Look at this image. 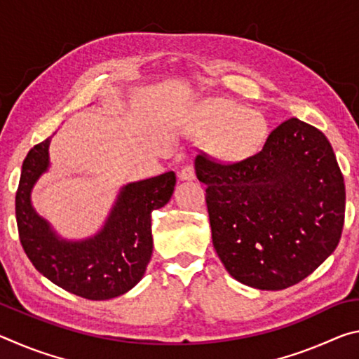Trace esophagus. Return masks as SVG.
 Segmentation results:
<instances>
[{"label":"esophagus","mask_w":359,"mask_h":359,"mask_svg":"<svg viewBox=\"0 0 359 359\" xmlns=\"http://www.w3.org/2000/svg\"><path fill=\"white\" fill-rule=\"evenodd\" d=\"M194 177H196V172H194V168L193 166H190V165H187V166H184L182 168V171L179 172V179L180 180H194Z\"/></svg>","instance_id":"obj_1"}]
</instances>
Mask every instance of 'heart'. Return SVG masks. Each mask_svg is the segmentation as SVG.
<instances>
[{
    "mask_svg": "<svg viewBox=\"0 0 359 359\" xmlns=\"http://www.w3.org/2000/svg\"><path fill=\"white\" fill-rule=\"evenodd\" d=\"M196 128L210 135V150L224 161L253 155L266 137V123L259 114L224 100H208L198 106Z\"/></svg>",
    "mask_w": 359,
    "mask_h": 359,
    "instance_id": "1",
    "label": "heart"
}]
</instances>
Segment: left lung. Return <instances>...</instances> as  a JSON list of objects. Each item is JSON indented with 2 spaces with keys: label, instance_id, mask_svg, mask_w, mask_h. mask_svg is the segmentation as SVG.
Masks as SVG:
<instances>
[{
  "label": "left lung",
  "instance_id": "8db88e82",
  "mask_svg": "<svg viewBox=\"0 0 359 359\" xmlns=\"http://www.w3.org/2000/svg\"><path fill=\"white\" fill-rule=\"evenodd\" d=\"M212 242L224 269L258 290H283L336 250L345 184L330 141L299 118L278 125L261 151L233 165L194 160Z\"/></svg>",
  "mask_w": 359,
  "mask_h": 359
}]
</instances>
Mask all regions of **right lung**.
Wrapping results in <instances>:
<instances>
[{
	"instance_id": "add662e5",
	"label": "right lung",
	"mask_w": 359,
	"mask_h": 359,
	"mask_svg": "<svg viewBox=\"0 0 359 359\" xmlns=\"http://www.w3.org/2000/svg\"><path fill=\"white\" fill-rule=\"evenodd\" d=\"M50 139L34 145L22 166L15 217L23 250L42 276L72 294L92 301L125 294L147 269L154 250L151 212L169 203L175 174L123 185L100 231L85 239H65L32 203L36 182L50 168Z\"/></svg>"
}]
</instances>
